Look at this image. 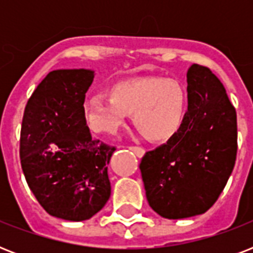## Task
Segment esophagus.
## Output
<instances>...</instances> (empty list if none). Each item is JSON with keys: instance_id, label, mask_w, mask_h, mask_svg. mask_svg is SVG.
I'll return each instance as SVG.
<instances>
[{"instance_id": "obj_1", "label": "esophagus", "mask_w": 253, "mask_h": 253, "mask_svg": "<svg viewBox=\"0 0 253 253\" xmlns=\"http://www.w3.org/2000/svg\"><path fill=\"white\" fill-rule=\"evenodd\" d=\"M131 151H134L135 154H136V156H139V158H142L143 155H144V148H142V147H138V146H130L128 147Z\"/></svg>"}]
</instances>
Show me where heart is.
Returning a JSON list of instances; mask_svg holds the SVG:
<instances>
[{
    "instance_id": "heart-1",
    "label": "heart",
    "mask_w": 253,
    "mask_h": 253,
    "mask_svg": "<svg viewBox=\"0 0 253 253\" xmlns=\"http://www.w3.org/2000/svg\"><path fill=\"white\" fill-rule=\"evenodd\" d=\"M188 91L180 81L159 76L115 83L110 95H90L83 111L86 125L99 135L115 134L132 114L134 126L152 143L174 138L188 115Z\"/></svg>"
}]
</instances>
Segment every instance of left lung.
<instances>
[{"instance_id": "1", "label": "left lung", "mask_w": 253, "mask_h": 253, "mask_svg": "<svg viewBox=\"0 0 253 253\" xmlns=\"http://www.w3.org/2000/svg\"><path fill=\"white\" fill-rule=\"evenodd\" d=\"M189 109L184 126L140 162L147 201L163 218L204 214L215 204L231 174L238 151L236 110L210 68L186 73Z\"/></svg>"}]
</instances>
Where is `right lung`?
I'll use <instances>...</instances> for the list:
<instances>
[{"label":"right lung","instance_id":"obj_1","mask_svg":"<svg viewBox=\"0 0 253 253\" xmlns=\"http://www.w3.org/2000/svg\"><path fill=\"white\" fill-rule=\"evenodd\" d=\"M89 69L49 72L25 107L19 156L27 185L49 215L89 219L110 198L107 164L115 147L91 139L84 118Z\"/></svg>","mask_w":253,"mask_h":253}]
</instances>
